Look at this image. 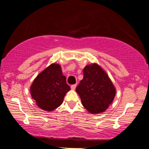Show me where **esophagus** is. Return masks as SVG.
<instances>
[{"instance_id": "obj_1", "label": "esophagus", "mask_w": 149, "mask_h": 149, "mask_svg": "<svg viewBox=\"0 0 149 149\" xmlns=\"http://www.w3.org/2000/svg\"><path fill=\"white\" fill-rule=\"evenodd\" d=\"M75 87H76V84H74V85H71V89L74 90L75 89Z\"/></svg>"}]
</instances>
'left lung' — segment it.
<instances>
[{"label": "left lung", "mask_w": 149, "mask_h": 149, "mask_svg": "<svg viewBox=\"0 0 149 149\" xmlns=\"http://www.w3.org/2000/svg\"><path fill=\"white\" fill-rule=\"evenodd\" d=\"M84 107L92 114L107 110L116 94L112 81L99 65L93 64L84 69V79L76 87Z\"/></svg>", "instance_id": "1"}]
</instances>
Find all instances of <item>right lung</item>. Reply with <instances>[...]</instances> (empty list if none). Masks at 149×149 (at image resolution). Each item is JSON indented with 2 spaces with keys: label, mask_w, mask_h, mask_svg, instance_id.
<instances>
[{
  "label": "right lung",
  "mask_w": 149,
  "mask_h": 149,
  "mask_svg": "<svg viewBox=\"0 0 149 149\" xmlns=\"http://www.w3.org/2000/svg\"><path fill=\"white\" fill-rule=\"evenodd\" d=\"M70 90L62 75L61 67L52 64L35 78L31 86V95L41 109L52 111L62 104L64 96Z\"/></svg>",
  "instance_id": "1"
}]
</instances>
